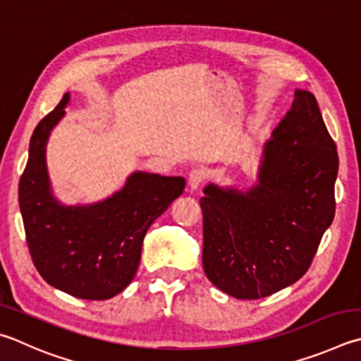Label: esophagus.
Wrapping results in <instances>:
<instances>
[{
    "instance_id": "esophagus-1",
    "label": "esophagus",
    "mask_w": 361,
    "mask_h": 361,
    "mask_svg": "<svg viewBox=\"0 0 361 361\" xmlns=\"http://www.w3.org/2000/svg\"><path fill=\"white\" fill-rule=\"evenodd\" d=\"M207 178V170L203 167H197V169H192L191 173H189V186L191 189H197L203 181Z\"/></svg>"
}]
</instances>
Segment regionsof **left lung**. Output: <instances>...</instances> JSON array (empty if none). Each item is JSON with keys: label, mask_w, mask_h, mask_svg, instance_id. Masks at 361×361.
<instances>
[{"label": "left lung", "mask_w": 361, "mask_h": 361, "mask_svg": "<svg viewBox=\"0 0 361 361\" xmlns=\"http://www.w3.org/2000/svg\"><path fill=\"white\" fill-rule=\"evenodd\" d=\"M338 166L316 97L295 90L290 110L265 143L259 185L245 194L203 189L207 278L238 300L264 298L297 283L335 218Z\"/></svg>", "instance_id": "obj_1"}]
</instances>
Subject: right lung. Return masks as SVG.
<instances>
[{"mask_svg":"<svg viewBox=\"0 0 361 361\" xmlns=\"http://www.w3.org/2000/svg\"><path fill=\"white\" fill-rule=\"evenodd\" d=\"M68 102L69 93L31 135L18 183L26 245L36 270L50 286L77 298L109 300L135 276L147 231L183 194L186 181L135 172L121 191L101 203L60 205L50 191L45 145Z\"/></svg>","mask_w":361,"mask_h":361,"instance_id":"right-lung-1","label":"right lung"}]
</instances>
